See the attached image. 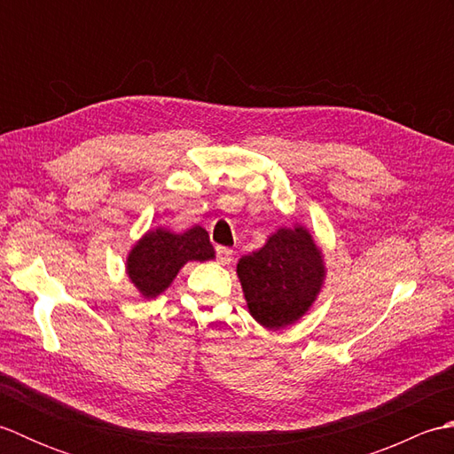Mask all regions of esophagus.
I'll return each mask as SVG.
<instances>
[{"label":"esophagus","instance_id":"1","mask_svg":"<svg viewBox=\"0 0 454 454\" xmlns=\"http://www.w3.org/2000/svg\"><path fill=\"white\" fill-rule=\"evenodd\" d=\"M232 255H234V252L230 247H224V246L216 247V259L220 263H230L232 262Z\"/></svg>","mask_w":454,"mask_h":454}]
</instances>
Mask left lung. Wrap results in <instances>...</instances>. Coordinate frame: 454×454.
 I'll use <instances>...</instances> for the list:
<instances>
[{"mask_svg":"<svg viewBox=\"0 0 454 454\" xmlns=\"http://www.w3.org/2000/svg\"><path fill=\"white\" fill-rule=\"evenodd\" d=\"M249 314L267 330H281L308 312L320 293L322 252L302 226L281 228L257 252L238 262Z\"/></svg>","mask_w":454,"mask_h":454,"instance_id":"left-lung-1","label":"left lung"}]
</instances>
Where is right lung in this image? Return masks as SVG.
Returning a JSON list of instances; mask_svg holds the SVG:
<instances>
[{
    "instance_id": "obj_1",
    "label": "right lung",
    "mask_w": 454,
    "mask_h": 454,
    "mask_svg": "<svg viewBox=\"0 0 454 454\" xmlns=\"http://www.w3.org/2000/svg\"><path fill=\"white\" fill-rule=\"evenodd\" d=\"M212 257L215 247L205 228L192 226L183 234L158 228L132 247L127 273L142 296L153 298L166 291L187 262H208Z\"/></svg>"
}]
</instances>
